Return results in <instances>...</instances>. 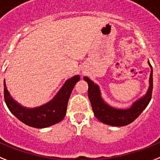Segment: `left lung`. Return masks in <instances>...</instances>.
<instances>
[{"mask_svg": "<svg viewBox=\"0 0 160 160\" xmlns=\"http://www.w3.org/2000/svg\"><path fill=\"white\" fill-rule=\"evenodd\" d=\"M150 64V63H149ZM150 76V87L145 97L137 101L131 108L128 109H117L109 106L101 99L98 86L84 77V80L88 84V95L91 102L94 115L97 119L105 124L113 126H123L134 122L148 105L151 99L153 90V78H152V67Z\"/></svg>", "mask_w": 160, "mask_h": 160, "instance_id": "8db88e82", "label": "left lung"}]
</instances>
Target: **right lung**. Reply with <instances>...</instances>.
I'll return each instance as SVG.
<instances>
[{
    "instance_id": "add662e5",
    "label": "right lung",
    "mask_w": 160,
    "mask_h": 160,
    "mask_svg": "<svg viewBox=\"0 0 160 160\" xmlns=\"http://www.w3.org/2000/svg\"><path fill=\"white\" fill-rule=\"evenodd\" d=\"M80 76H73L65 82L55 97L49 103L35 109H26L15 102L10 97L4 82V97L7 107L17 118L34 128H45L63 120L66 115L68 102Z\"/></svg>"
}]
</instances>
